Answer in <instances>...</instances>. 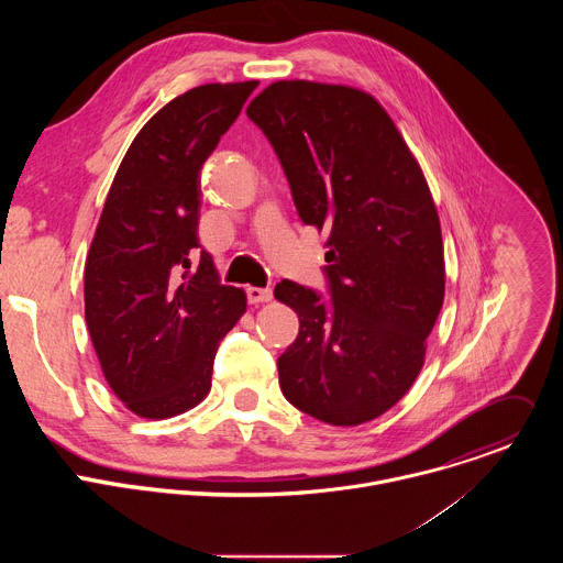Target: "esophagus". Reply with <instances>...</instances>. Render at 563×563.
Listing matches in <instances>:
<instances>
[{"mask_svg":"<svg viewBox=\"0 0 563 563\" xmlns=\"http://www.w3.org/2000/svg\"><path fill=\"white\" fill-rule=\"evenodd\" d=\"M247 298L252 305H261V302H269L274 298V291L269 287H250L247 289Z\"/></svg>","mask_w":563,"mask_h":563,"instance_id":"1","label":"esophagus"}]
</instances>
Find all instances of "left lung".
I'll list each match as a JSON object with an SVG mask.
<instances>
[{"instance_id":"8db88e82","label":"left lung","mask_w":563,"mask_h":563,"mask_svg":"<svg viewBox=\"0 0 563 563\" xmlns=\"http://www.w3.org/2000/svg\"><path fill=\"white\" fill-rule=\"evenodd\" d=\"M272 142L296 211L328 233L330 300L283 280L300 320L278 358L285 398L330 426H361L417 380L445 294L439 213L417 157L365 91L307 79L247 107Z\"/></svg>"}]
</instances>
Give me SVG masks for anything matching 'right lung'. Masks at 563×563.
<instances>
[{"label":"right lung","instance_id":"right-lung-1","mask_svg":"<svg viewBox=\"0 0 563 563\" xmlns=\"http://www.w3.org/2000/svg\"><path fill=\"white\" fill-rule=\"evenodd\" d=\"M252 82L202 85L135 135L109 189L85 267V313L104 378L144 419L196 408L213 358L247 309L200 252V169L240 115Z\"/></svg>","mask_w":563,"mask_h":563}]
</instances>
